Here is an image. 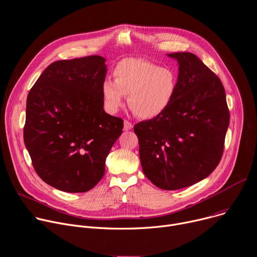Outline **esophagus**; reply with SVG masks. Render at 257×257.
<instances>
[{
	"instance_id": "esophagus-1",
	"label": "esophagus",
	"mask_w": 257,
	"mask_h": 257,
	"mask_svg": "<svg viewBox=\"0 0 257 257\" xmlns=\"http://www.w3.org/2000/svg\"><path fill=\"white\" fill-rule=\"evenodd\" d=\"M133 128L132 123H130L129 121H124V131H129Z\"/></svg>"
}]
</instances>
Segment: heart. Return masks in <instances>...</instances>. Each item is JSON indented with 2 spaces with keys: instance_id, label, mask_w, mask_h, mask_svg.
Instances as JSON below:
<instances>
[{
  "instance_id": "heart-1",
  "label": "heart",
  "mask_w": 257,
  "mask_h": 257,
  "mask_svg": "<svg viewBox=\"0 0 257 257\" xmlns=\"http://www.w3.org/2000/svg\"><path fill=\"white\" fill-rule=\"evenodd\" d=\"M113 81L101 84V96L105 109L115 113L128 96V105L141 118L151 119L161 115L172 104L178 88L177 73L142 59H124L112 71Z\"/></svg>"
}]
</instances>
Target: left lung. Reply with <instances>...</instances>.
Returning a JSON list of instances; mask_svg holds the SVG:
<instances>
[{"mask_svg":"<svg viewBox=\"0 0 257 257\" xmlns=\"http://www.w3.org/2000/svg\"><path fill=\"white\" fill-rule=\"evenodd\" d=\"M179 64L172 104L134 126L144 174L160 189L178 190L210 176L219 164L229 125L219 77L191 53L168 54Z\"/></svg>","mask_w":257,"mask_h":257,"instance_id":"left-lung-1","label":"left lung"}]
</instances>
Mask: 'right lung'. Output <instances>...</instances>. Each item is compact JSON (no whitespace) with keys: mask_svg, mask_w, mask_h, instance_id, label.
<instances>
[{"mask_svg":"<svg viewBox=\"0 0 257 257\" xmlns=\"http://www.w3.org/2000/svg\"><path fill=\"white\" fill-rule=\"evenodd\" d=\"M105 59L90 56L50 64L27 98L24 140L37 175L64 192H87L105 172L123 119L103 109Z\"/></svg>","mask_w":257,"mask_h":257,"instance_id":"right-lung-1","label":"right lung"}]
</instances>
